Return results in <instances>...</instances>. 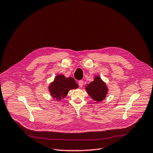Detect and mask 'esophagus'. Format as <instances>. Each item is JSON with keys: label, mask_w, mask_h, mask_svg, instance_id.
Instances as JSON below:
<instances>
[{"label": "esophagus", "mask_w": 153, "mask_h": 153, "mask_svg": "<svg viewBox=\"0 0 153 153\" xmlns=\"http://www.w3.org/2000/svg\"><path fill=\"white\" fill-rule=\"evenodd\" d=\"M78 84H79V85L80 86L81 88H82V86H83V85H84V81H82V80L79 81V82H78Z\"/></svg>", "instance_id": "34e87169"}]
</instances>
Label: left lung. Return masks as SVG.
Masks as SVG:
<instances>
[{
    "instance_id": "left-lung-1",
    "label": "left lung",
    "mask_w": 153,
    "mask_h": 153,
    "mask_svg": "<svg viewBox=\"0 0 153 153\" xmlns=\"http://www.w3.org/2000/svg\"><path fill=\"white\" fill-rule=\"evenodd\" d=\"M85 91L93 100L96 102H101L105 99L108 92V88L99 75H96L94 81L87 84Z\"/></svg>"
}]
</instances>
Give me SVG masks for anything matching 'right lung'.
<instances>
[{
	"label": "right lung",
	"mask_w": 153,
	"mask_h": 153,
	"mask_svg": "<svg viewBox=\"0 0 153 153\" xmlns=\"http://www.w3.org/2000/svg\"><path fill=\"white\" fill-rule=\"evenodd\" d=\"M78 88L79 85L73 77H66L63 74H57L48 86V90L53 99L61 101L67 96L70 90Z\"/></svg>",
	"instance_id": "1"
}]
</instances>
